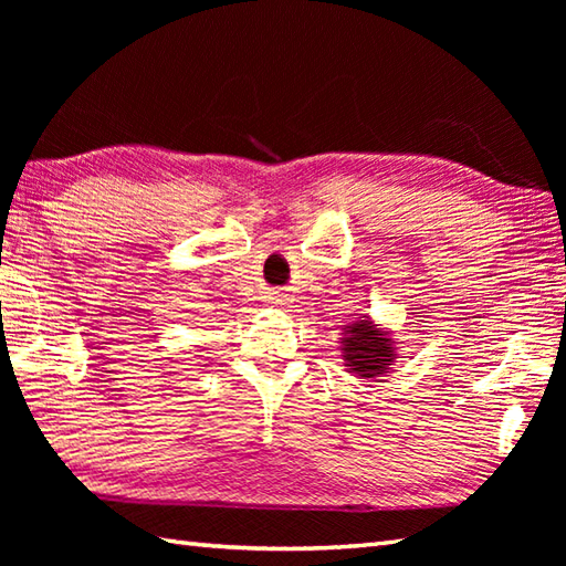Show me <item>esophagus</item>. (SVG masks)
Instances as JSON below:
<instances>
[{"mask_svg": "<svg viewBox=\"0 0 566 566\" xmlns=\"http://www.w3.org/2000/svg\"><path fill=\"white\" fill-rule=\"evenodd\" d=\"M268 302H270V304H280V302H284V298H282V294H280V292H272Z\"/></svg>", "mask_w": 566, "mask_h": 566, "instance_id": "1", "label": "esophagus"}]
</instances>
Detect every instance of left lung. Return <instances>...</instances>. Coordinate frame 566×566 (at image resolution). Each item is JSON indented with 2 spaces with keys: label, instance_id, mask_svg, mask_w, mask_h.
<instances>
[{
  "label": "left lung",
  "instance_id": "8db88e82",
  "mask_svg": "<svg viewBox=\"0 0 566 566\" xmlns=\"http://www.w3.org/2000/svg\"><path fill=\"white\" fill-rule=\"evenodd\" d=\"M340 353L347 371H353L359 379H371L391 371L396 345L389 331L379 328L367 314H357L343 328Z\"/></svg>",
  "mask_w": 566,
  "mask_h": 566
}]
</instances>
